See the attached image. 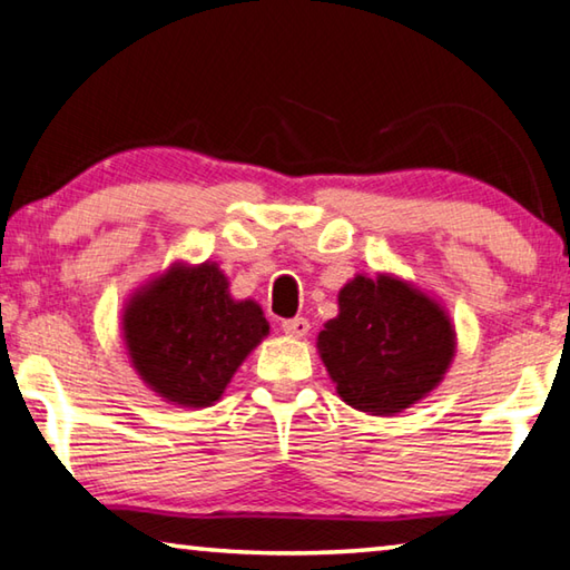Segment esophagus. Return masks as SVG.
Wrapping results in <instances>:
<instances>
[{"label":"esophagus","mask_w":570,"mask_h":570,"mask_svg":"<svg viewBox=\"0 0 570 570\" xmlns=\"http://www.w3.org/2000/svg\"><path fill=\"white\" fill-rule=\"evenodd\" d=\"M282 330H284V334L294 336V340H302V336L308 334V322L304 320V316H296V320L282 322Z\"/></svg>","instance_id":"obj_1"}]
</instances>
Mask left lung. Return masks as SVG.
<instances>
[{
	"instance_id": "left-lung-1",
	"label": "left lung",
	"mask_w": 570,
	"mask_h": 570,
	"mask_svg": "<svg viewBox=\"0 0 570 570\" xmlns=\"http://www.w3.org/2000/svg\"><path fill=\"white\" fill-rule=\"evenodd\" d=\"M336 302L316 350L350 407L392 417L445 380L458 334L435 296L394 274H356Z\"/></svg>"
}]
</instances>
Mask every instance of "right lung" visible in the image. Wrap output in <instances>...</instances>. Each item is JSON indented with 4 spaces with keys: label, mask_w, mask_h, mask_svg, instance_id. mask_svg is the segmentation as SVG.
<instances>
[{
    "label": "right lung",
    "mask_w": 570,
    "mask_h": 570,
    "mask_svg": "<svg viewBox=\"0 0 570 570\" xmlns=\"http://www.w3.org/2000/svg\"><path fill=\"white\" fill-rule=\"evenodd\" d=\"M268 322L254 298H234L216 262H176L135 288L122 308V340L146 387L178 407H210Z\"/></svg>",
    "instance_id": "add662e5"
}]
</instances>
